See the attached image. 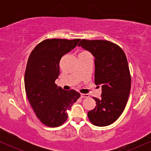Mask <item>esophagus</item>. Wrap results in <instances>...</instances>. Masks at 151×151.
Here are the masks:
<instances>
[{"label": "esophagus", "instance_id": "1", "mask_svg": "<svg viewBox=\"0 0 151 151\" xmlns=\"http://www.w3.org/2000/svg\"><path fill=\"white\" fill-rule=\"evenodd\" d=\"M80 96L81 98H87L89 97V95L87 94V93H80Z\"/></svg>", "mask_w": 151, "mask_h": 151}]
</instances>
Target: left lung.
I'll return each mask as SVG.
<instances>
[{
	"label": "left lung",
	"instance_id": "8db88e82",
	"mask_svg": "<svg viewBox=\"0 0 151 151\" xmlns=\"http://www.w3.org/2000/svg\"><path fill=\"white\" fill-rule=\"evenodd\" d=\"M78 46L95 58V84L102 85L101 96L93 97L96 105L88 118L95 126H109L119 119L129 99L131 77L127 58L120 47L108 40L82 39Z\"/></svg>",
	"mask_w": 151,
	"mask_h": 151
}]
</instances>
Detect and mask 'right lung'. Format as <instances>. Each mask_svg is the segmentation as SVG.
<instances>
[{"mask_svg": "<svg viewBox=\"0 0 151 151\" xmlns=\"http://www.w3.org/2000/svg\"><path fill=\"white\" fill-rule=\"evenodd\" d=\"M80 39H46L40 42L27 60L25 73L27 97L35 114L49 127L62 125L67 110L80 97L74 89H62L55 84L63 55L74 49Z\"/></svg>", "mask_w": 151, "mask_h": 151, "instance_id": "1", "label": "right lung"}]
</instances>
